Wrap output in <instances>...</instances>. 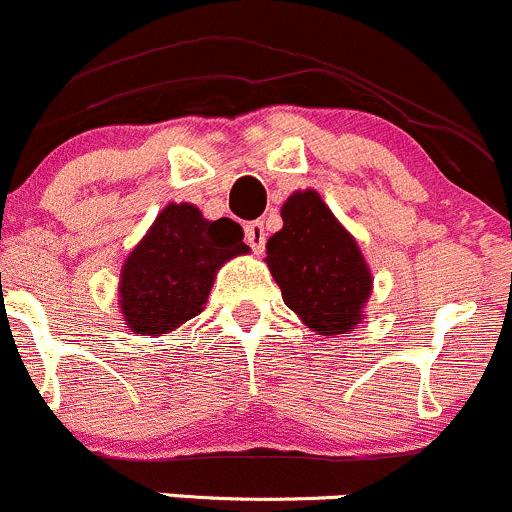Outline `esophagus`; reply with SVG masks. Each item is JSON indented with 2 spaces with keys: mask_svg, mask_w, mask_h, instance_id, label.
Masks as SVG:
<instances>
[{
  "mask_svg": "<svg viewBox=\"0 0 512 512\" xmlns=\"http://www.w3.org/2000/svg\"><path fill=\"white\" fill-rule=\"evenodd\" d=\"M244 231H246V244H249L256 254H261L263 246H266V229H263L261 221H251V224H246Z\"/></svg>",
  "mask_w": 512,
  "mask_h": 512,
  "instance_id": "1",
  "label": "esophagus"
}]
</instances>
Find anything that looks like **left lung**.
Instances as JSON below:
<instances>
[{"label": "left lung", "instance_id": "1", "mask_svg": "<svg viewBox=\"0 0 512 512\" xmlns=\"http://www.w3.org/2000/svg\"><path fill=\"white\" fill-rule=\"evenodd\" d=\"M281 219L283 229L266 244V263L283 303L321 336L351 331L373 288L356 239L313 189L288 196Z\"/></svg>", "mask_w": 512, "mask_h": 512}]
</instances>
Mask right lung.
<instances>
[{"label":"right lung","instance_id":"1","mask_svg":"<svg viewBox=\"0 0 512 512\" xmlns=\"http://www.w3.org/2000/svg\"><path fill=\"white\" fill-rule=\"evenodd\" d=\"M241 254H249V246L236 221H209L194 204H169L121 266L126 328L161 336L199 316L216 271Z\"/></svg>","mask_w":512,"mask_h":512}]
</instances>
